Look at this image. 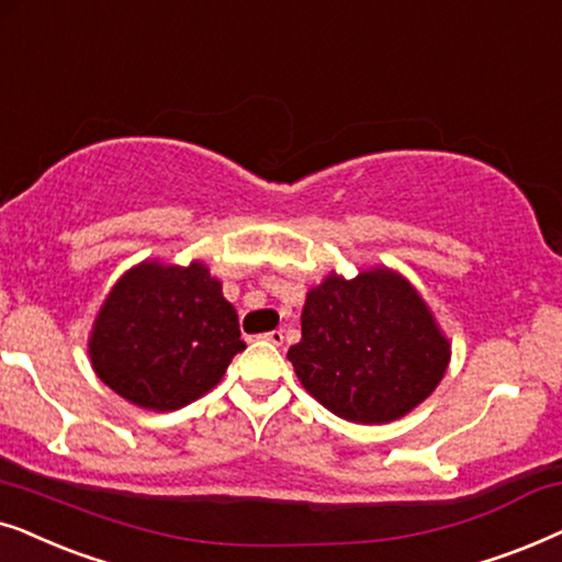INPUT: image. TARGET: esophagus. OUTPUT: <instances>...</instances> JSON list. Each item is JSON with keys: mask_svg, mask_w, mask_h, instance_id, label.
<instances>
[{"mask_svg": "<svg viewBox=\"0 0 562 562\" xmlns=\"http://www.w3.org/2000/svg\"><path fill=\"white\" fill-rule=\"evenodd\" d=\"M261 339L269 341V344H274V347H280V344L285 341V334H282L280 328H274V331H267L265 336H261Z\"/></svg>", "mask_w": 562, "mask_h": 562, "instance_id": "obj_1", "label": "esophagus"}]
</instances>
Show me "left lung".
Here are the masks:
<instances>
[{"label": "left lung", "instance_id": "8db88e82", "mask_svg": "<svg viewBox=\"0 0 562 562\" xmlns=\"http://www.w3.org/2000/svg\"><path fill=\"white\" fill-rule=\"evenodd\" d=\"M303 339L288 359L305 391L355 424H387L429 398L450 364V341L406 277L372 267L331 272L305 295Z\"/></svg>", "mask_w": 562, "mask_h": 562}]
</instances>
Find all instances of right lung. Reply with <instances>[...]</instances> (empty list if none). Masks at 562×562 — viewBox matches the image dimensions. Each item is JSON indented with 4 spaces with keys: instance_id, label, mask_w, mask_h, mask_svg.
<instances>
[{
    "instance_id": "1",
    "label": "right lung",
    "mask_w": 562,
    "mask_h": 562,
    "mask_svg": "<svg viewBox=\"0 0 562 562\" xmlns=\"http://www.w3.org/2000/svg\"><path fill=\"white\" fill-rule=\"evenodd\" d=\"M246 344L236 308L203 261L128 269L97 313L89 357L97 378L148 411H177L226 375Z\"/></svg>"
}]
</instances>
